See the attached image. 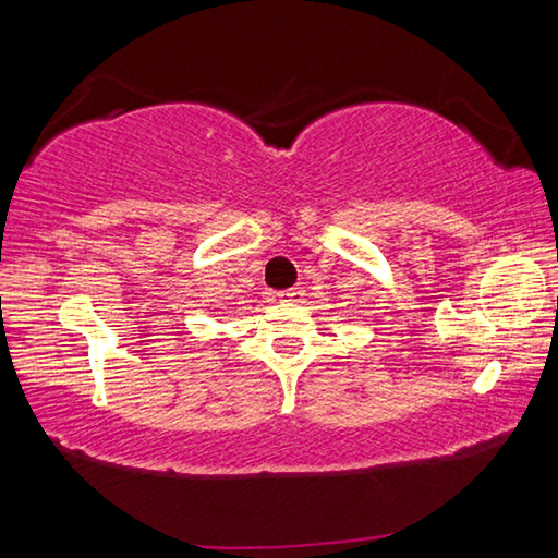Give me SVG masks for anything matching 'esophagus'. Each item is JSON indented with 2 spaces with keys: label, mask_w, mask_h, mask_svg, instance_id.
Listing matches in <instances>:
<instances>
[{
  "label": "esophagus",
  "mask_w": 558,
  "mask_h": 558,
  "mask_svg": "<svg viewBox=\"0 0 558 558\" xmlns=\"http://www.w3.org/2000/svg\"><path fill=\"white\" fill-rule=\"evenodd\" d=\"M302 295H305V290L298 288V286H295V288H288V290H280V292H278V298H280V300H300Z\"/></svg>",
  "instance_id": "34e87169"
}]
</instances>
